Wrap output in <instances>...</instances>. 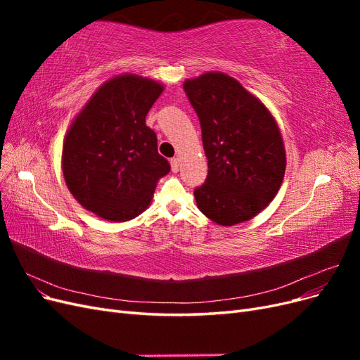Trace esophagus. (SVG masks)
I'll return each mask as SVG.
<instances>
[{
	"mask_svg": "<svg viewBox=\"0 0 360 360\" xmlns=\"http://www.w3.org/2000/svg\"><path fill=\"white\" fill-rule=\"evenodd\" d=\"M179 167H180V159L179 158H172L171 159V169H172V172H177Z\"/></svg>",
	"mask_w": 360,
	"mask_h": 360,
	"instance_id": "esophagus-1",
	"label": "esophagus"
}]
</instances>
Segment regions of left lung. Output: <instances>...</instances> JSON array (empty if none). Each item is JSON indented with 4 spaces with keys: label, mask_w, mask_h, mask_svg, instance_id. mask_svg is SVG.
<instances>
[{
    "label": "left lung",
    "mask_w": 360,
    "mask_h": 360,
    "mask_svg": "<svg viewBox=\"0 0 360 360\" xmlns=\"http://www.w3.org/2000/svg\"><path fill=\"white\" fill-rule=\"evenodd\" d=\"M201 124L209 172L193 191L198 209L217 225L252 219L276 197L287 158L275 117L258 97L222 72L183 84Z\"/></svg>",
    "instance_id": "1"
}]
</instances>
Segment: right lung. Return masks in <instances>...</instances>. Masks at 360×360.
I'll list each match as a JSON object with an SVG mask.
<instances>
[{"label": "right lung", "mask_w": 360, "mask_h": 360, "mask_svg": "<svg viewBox=\"0 0 360 360\" xmlns=\"http://www.w3.org/2000/svg\"><path fill=\"white\" fill-rule=\"evenodd\" d=\"M163 85L138 75L103 82L75 117L63 143L61 168L70 193L102 219L126 222L151 202L171 167L146 124Z\"/></svg>", "instance_id": "right-lung-1"}]
</instances>
